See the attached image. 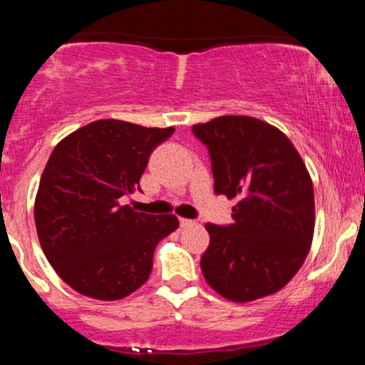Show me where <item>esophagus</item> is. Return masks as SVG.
I'll return each mask as SVG.
<instances>
[{
	"label": "esophagus",
	"mask_w": 365,
	"mask_h": 365,
	"mask_svg": "<svg viewBox=\"0 0 365 365\" xmlns=\"http://www.w3.org/2000/svg\"><path fill=\"white\" fill-rule=\"evenodd\" d=\"M193 225H197V222H195V220L181 218V227H182V229H187V227H193Z\"/></svg>",
	"instance_id": "esophagus-1"
}]
</instances>
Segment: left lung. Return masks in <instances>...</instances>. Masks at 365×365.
<instances>
[{"label":"left lung","mask_w":365,"mask_h":365,"mask_svg":"<svg viewBox=\"0 0 365 365\" xmlns=\"http://www.w3.org/2000/svg\"><path fill=\"white\" fill-rule=\"evenodd\" d=\"M207 147L215 193L237 198L232 223H207L200 268L232 302L282 289L304 264L314 234V187L300 154L282 131L252 117L225 115L193 125Z\"/></svg>","instance_id":"8db88e82"}]
</instances>
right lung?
Masks as SVG:
<instances>
[{
    "mask_svg": "<svg viewBox=\"0 0 365 365\" xmlns=\"http://www.w3.org/2000/svg\"><path fill=\"white\" fill-rule=\"evenodd\" d=\"M174 128L108 118L55 147L35 198L38 241L60 279L97 300H120L147 282L158 243L179 227L174 215L122 205L140 190L153 150Z\"/></svg>",
    "mask_w": 365,
    "mask_h": 365,
    "instance_id": "obj_1",
    "label": "right lung"
}]
</instances>
